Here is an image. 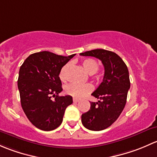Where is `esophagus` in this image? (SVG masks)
I'll list each match as a JSON object with an SVG mask.
<instances>
[{"mask_svg":"<svg viewBox=\"0 0 157 157\" xmlns=\"http://www.w3.org/2000/svg\"><path fill=\"white\" fill-rule=\"evenodd\" d=\"M79 101L78 99H77V98H73V102L74 103H78Z\"/></svg>","mask_w":157,"mask_h":157,"instance_id":"esophagus-1","label":"esophagus"}]
</instances>
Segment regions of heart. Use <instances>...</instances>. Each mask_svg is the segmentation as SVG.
<instances>
[{
  "mask_svg": "<svg viewBox=\"0 0 157 157\" xmlns=\"http://www.w3.org/2000/svg\"><path fill=\"white\" fill-rule=\"evenodd\" d=\"M82 66L85 68L86 72L90 75L96 73L99 69V64L94 59H85L82 61ZM70 67V64L67 63L62 67L59 72V78L62 81H66L67 79V72ZM93 85L90 83L78 84L70 83L66 86L65 90L67 94L71 95L76 98H81L90 93L93 90Z\"/></svg>",
  "mask_w": 157,
  "mask_h": 157,
  "instance_id": "obj_1",
  "label": "heart"
}]
</instances>
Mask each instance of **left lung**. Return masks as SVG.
<instances>
[{
  "instance_id": "obj_1",
  "label": "left lung",
  "mask_w": 157,
  "mask_h": 157,
  "mask_svg": "<svg viewBox=\"0 0 157 157\" xmlns=\"http://www.w3.org/2000/svg\"><path fill=\"white\" fill-rule=\"evenodd\" d=\"M80 55L98 58L104 67L103 82L91 94L99 101L90 103L89 110L82 115V122L86 128L103 130L113 123L125 107L130 88L128 70L122 58L112 51L95 49Z\"/></svg>"
}]
</instances>
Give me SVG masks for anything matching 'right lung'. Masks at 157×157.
Segmentation results:
<instances>
[{"mask_svg":"<svg viewBox=\"0 0 157 157\" xmlns=\"http://www.w3.org/2000/svg\"><path fill=\"white\" fill-rule=\"evenodd\" d=\"M75 55L63 56L41 51L29 56L20 67L18 88L22 108L32 125L41 130L59 127L66 109L72 103L69 95H58L63 90L59 75Z\"/></svg>","mask_w":157,"mask_h":157,"instance_id":"add662e5","label":"right lung"}]
</instances>
